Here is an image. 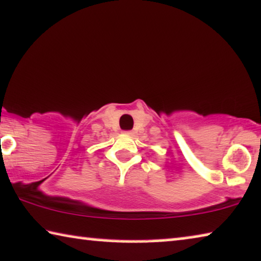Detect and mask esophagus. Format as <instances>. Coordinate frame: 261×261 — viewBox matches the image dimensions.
I'll list each match as a JSON object with an SVG mask.
<instances>
[{"instance_id":"1","label":"esophagus","mask_w":261,"mask_h":261,"mask_svg":"<svg viewBox=\"0 0 261 261\" xmlns=\"http://www.w3.org/2000/svg\"><path fill=\"white\" fill-rule=\"evenodd\" d=\"M124 134H127V135H133V132H132V130H126V132H124Z\"/></svg>"}]
</instances>
